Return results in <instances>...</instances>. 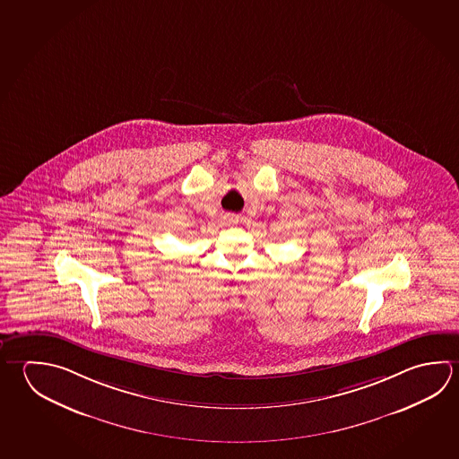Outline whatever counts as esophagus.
<instances>
[{
  "label": "esophagus",
  "mask_w": 459,
  "mask_h": 459,
  "mask_svg": "<svg viewBox=\"0 0 459 459\" xmlns=\"http://www.w3.org/2000/svg\"><path fill=\"white\" fill-rule=\"evenodd\" d=\"M229 219V221H230V222H235V218H233V216H230V218H227Z\"/></svg>",
  "instance_id": "obj_1"
}]
</instances>
